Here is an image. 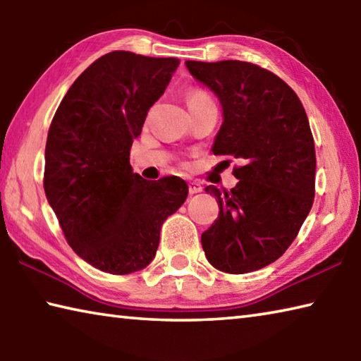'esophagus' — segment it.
I'll use <instances>...</instances> for the list:
<instances>
[{
  "label": "esophagus",
  "mask_w": 361,
  "mask_h": 361,
  "mask_svg": "<svg viewBox=\"0 0 361 361\" xmlns=\"http://www.w3.org/2000/svg\"><path fill=\"white\" fill-rule=\"evenodd\" d=\"M188 188H189V194L191 195L202 192V186H200V183H197V181H189Z\"/></svg>",
  "instance_id": "34e87169"
}]
</instances>
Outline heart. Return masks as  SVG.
I'll list each match as a JSON object with an SVG mask.
<instances>
[{
    "label": "heart",
    "instance_id": "1",
    "mask_svg": "<svg viewBox=\"0 0 361 361\" xmlns=\"http://www.w3.org/2000/svg\"><path fill=\"white\" fill-rule=\"evenodd\" d=\"M205 100H210V99L204 92H192L189 95L188 103H197V102H205Z\"/></svg>",
    "mask_w": 361,
    "mask_h": 361
}]
</instances>
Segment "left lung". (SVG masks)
<instances>
[{
    "label": "left lung",
    "instance_id": "obj_1",
    "mask_svg": "<svg viewBox=\"0 0 361 361\" xmlns=\"http://www.w3.org/2000/svg\"><path fill=\"white\" fill-rule=\"evenodd\" d=\"M186 68L218 97L223 124L213 154L243 161L229 192L215 186L219 215L200 242L213 267L228 274L258 271L296 239L315 194V148L307 114L288 84L240 60L194 62Z\"/></svg>",
    "mask_w": 361,
    "mask_h": 361
}]
</instances>
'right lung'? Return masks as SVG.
Masks as SVG:
<instances>
[{
    "label": "right lung",
    "mask_w": 361,
    "mask_h": 361,
    "mask_svg": "<svg viewBox=\"0 0 361 361\" xmlns=\"http://www.w3.org/2000/svg\"><path fill=\"white\" fill-rule=\"evenodd\" d=\"M180 60L114 51L73 82L46 143L44 191L70 247L114 276L154 259L162 223L185 204L178 176L133 173L130 146Z\"/></svg>",
    "instance_id": "add662e5"
}]
</instances>
